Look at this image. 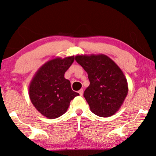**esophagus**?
<instances>
[{"label":"esophagus","instance_id":"esophagus-1","mask_svg":"<svg viewBox=\"0 0 156 156\" xmlns=\"http://www.w3.org/2000/svg\"><path fill=\"white\" fill-rule=\"evenodd\" d=\"M83 93H84V91H83V89H80V90L79 91V94H80V96H82Z\"/></svg>","mask_w":156,"mask_h":156}]
</instances>
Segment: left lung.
<instances>
[{
  "label": "left lung",
  "mask_w": 156,
  "mask_h": 156,
  "mask_svg": "<svg viewBox=\"0 0 156 156\" xmlns=\"http://www.w3.org/2000/svg\"><path fill=\"white\" fill-rule=\"evenodd\" d=\"M75 60L88 74L90 84L84 91V97L91 112L101 117L116 114L129 91L122 70L103 54L76 55Z\"/></svg>",
  "instance_id": "obj_1"
}]
</instances>
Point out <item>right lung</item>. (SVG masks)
Listing matches in <instances>:
<instances>
[{
  "mask_svg": "<svg viewBox=\"0 0 156 156\" xmlns=\"http://www.w3.org/2000/svg\"><path fill=\"white\" fill-rule=\"evenodd\" d=\"M74 60V56L55 57L41 66L32 79L29 97L36 109L53 119L67 112L70 101L80 94L71 88L65 73Z\"/></svg>",
  "mask_w": 156,
  "mask_h": 156,
  "instance_id": "add662e5",
  "label": "right lung"
}]
</instances>
